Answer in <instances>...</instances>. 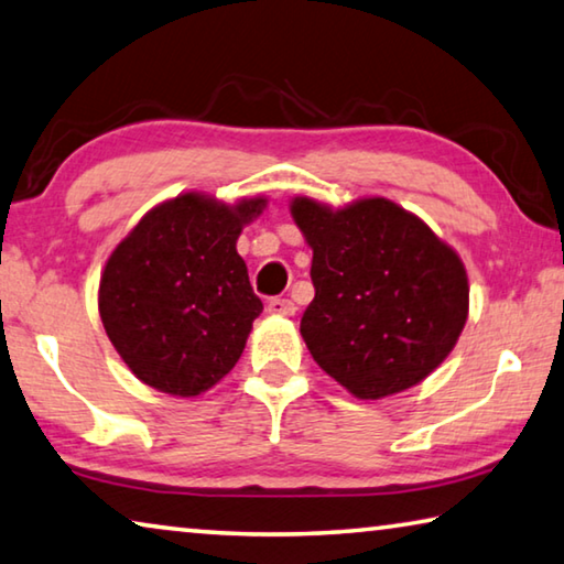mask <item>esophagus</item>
Here are the masks:
<instances>
[{"mask_svg": "<svg viewBox=\"0 0 564 564\" xmlns=\"http://www.w3.org/2000/svg\"><path fill=\"white\" fill-rule=\"evenodd\" d=\"M294 302L288 300V297H272L270 302H267V312L270 315H280V317H292L294 315Z\"/></svg>", "mask_w": 564, "mask_h": 564, "instance_id": "1", "label": "esophagus"}]
</instances>
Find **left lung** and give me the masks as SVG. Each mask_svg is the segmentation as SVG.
<instances>
[{"label":"left lung","mask_w":564,"mask_h":564,"mask_svg":"<svg viewBox=\"0 0 564 564\" xmlns=\"http://www.w3.org/2000/svg\"><path fill=\"white\" fill-rule=\"evenodd\" d=\"M290 209L312 247L315 284L300 332L332 380L359 400H380L445 362L469 307L455 249L384 197L337 212L294 197Z\"/></svg>","instance_id":"left-lung-1"}]
</instances>
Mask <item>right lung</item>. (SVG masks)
<instances>
[{
    "label": "right lung",
    "mask_w": 564,
    "mask_h": 564,
    "mask_svg": "<svg viewBox=\"0 0 564 564\" xmlns=\"http://www.w3.org/2000/svg\"><path fill=\"white\" fill-rule=\"evenodd\" d=\"M264 197L221 205L187 192L147 212L109 257L99 317L124 365L144 384L197 397L242 357L262 300L237 237Z\"/></svg>",
    "instance_id": "1"
}]
</instances>
